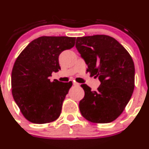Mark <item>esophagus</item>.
<instances>
[{
	"label": "esophagus",
	"mask_w": 149,
	"mask_h": 149,
	"mask_svg": "<svg viewBox=\"0 0 149 149\" xmlns=\"http://www.w3.org/2000/svg\"><path fill=\"white\" fill-rule=\"evenodd\" d=\"M73 85H74L75 86H80V84L76 83V82H74V83H73Z\"/></svg>",
	"instance_id": "esophagus-1"
}]
</instances>
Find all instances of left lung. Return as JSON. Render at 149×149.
<instances>
[{
    "label": "left lung",
    "instance_id": "left-lung-1",
    "mask_svg": "<svg viewBox=\"0 0 149 149\" xmlns=\"http://www.w3.org/2000/svg\"><path fill=\"white\" fill-rule=\"evenodd\" d=\"M76 47L88 66L86 73L101 82L94 91L86 84L81 85L85 92L79 102L81 113L91 123H111L121 115L133 94V59L115 39L104 34L77 37Z\"/></svg>",
    "mask_w": 149,
    "mask_h": 149
}]
</instances>
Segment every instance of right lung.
<instances>
[{
  "mask_svg": "<svg viewBox=\"0 0 149 149\" xmlns=\"http://www.w3.org/2000/svg\"><path fill=\"white\" fill-rule=\"evenodd\" d=\"M76 37H43L31 41L16 58L11 73L13 100L27 120L52 123L59 118L72 82L50 81L52 72L61 70L58 57L75 45Z\"/></svg>",
  "mask_w": 149,
  "mask_h": 149,
  "instance_id": "1",
  "label": "right lung"
}]
</instances>
